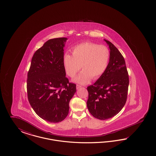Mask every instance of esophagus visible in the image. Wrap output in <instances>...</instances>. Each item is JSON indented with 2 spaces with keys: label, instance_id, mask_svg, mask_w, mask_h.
Masks as SVG:
<instances>
[{
  "label": "esophagus",
  "instance_id": "esophagus-1",
  "mask_svg": "<svg viewBox=\"0 0 156 156\" xmlns=\"http://www.w3.org/2000/svg\"><path fill=\"white\" fill-rule=\"evenodd\" d=\"M81 85H78V84H77V85H76V89H79L80 88H81Z\"/></svg>",
  "mask_w": 156,
  "mask_h": 156
}]
</instances>
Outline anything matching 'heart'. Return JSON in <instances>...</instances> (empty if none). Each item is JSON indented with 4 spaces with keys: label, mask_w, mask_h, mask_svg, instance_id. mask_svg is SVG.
<instances>
[{
    "label": "heart",
    "mask_w": 156,
    "mask_h": 156,
    "mask_svg": "<svg viewBox=\"0 0 156 156\" xmlns=\"http://www.w3.org/2000/svg\"><path fill=\"white\" fill-rule=\"evenodd\" d=\"M73 55L66 53L63 56V66L66 74L73 77L80 70H83L75 81L82 84L88 83L92 78L97 80L106 71L110 60L109 50L104 45L92 42H85L76 45L72 48Z\"/></svg>",
    "instance_id": "b5f03b06"
}]
</instances>
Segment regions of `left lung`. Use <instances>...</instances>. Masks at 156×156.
I'll return each mask as SVG.
<instances>
[{"label":"left lung","instance_id":"8db88e82","mask_svg":"<svg viewBox=\"0 0 156 156\" xmlns=\"http://www.w3.org/2000/svg\"><path fill=\"white\" fill-rule=\"evenodd\" d=\"M111 57L108 68L93 85L87 87V107L97 119H110L122 110L127 98L129 79L126 62L122 54L111 42Z\"/></svg>","mask_w":156,"mask_h":156}]
</instances>
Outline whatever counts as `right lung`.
<instances>
[{
  "label": "right lung",
  "mask_w": 156,
  "mask_h": 156,
  "mask_svg": "<svg viewBox=\"0 0 156 156\" xmlns=\"http://www.w3.org/2000/svg\"><path fill=\"white\" fill-rule=\"evenodd\" d=\"M67 38H52L34 52L27 74L29 102L38 116L58 123L69 113V103L76 92V84L69 82L63 66Z\"/></svg>",
  "instance_id": "1"
}]
</instances>
